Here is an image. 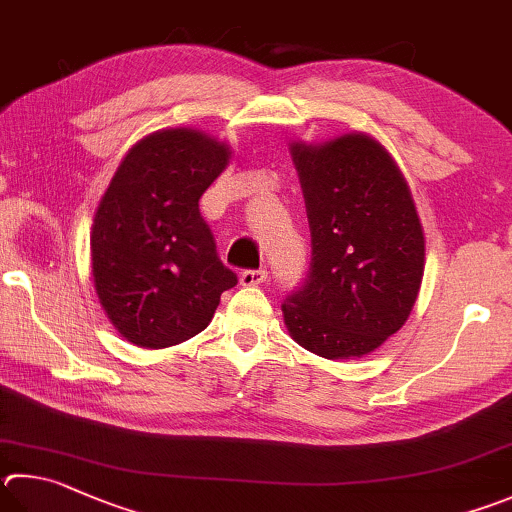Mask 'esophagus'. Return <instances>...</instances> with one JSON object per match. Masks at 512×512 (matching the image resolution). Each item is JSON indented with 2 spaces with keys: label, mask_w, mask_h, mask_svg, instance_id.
<instances>
[{
  "label": "esophagus",
  "mask_w": 512,
  "mask_h": 512,
  "mask_svg": "<svg viewBox=\"0 0 512 512\" xmlns=\"http://www.w3.org/2000/svg\"><path fill=\"white\" fill-rule=\"evenodd\" d=\"M268 280V273L264 268H257V271H244L239 275L241 286H259Z\"/></svg>",
  "instance_id": "obj_1"
}]
</instances>
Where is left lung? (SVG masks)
Listing matches in <instances>:
<instances>
[{
    "label": "left lung",
    "instance_id": "left-lung-1",
    "mask_svg": "<svg viewBox=\"0 0 512 512\" xmlns=\"http://www.w3.org/2000/svg\"><path fill=\"white\" fill-rule=\"evenodd\" d=\"M311 228L306 282L282 304L297 345L362 358L403 327L425 271V235L401 167L365 132L291 143Z\"/></svg>",
    "mask_w": 512,
    "mask_h": 512
}]
</instances>
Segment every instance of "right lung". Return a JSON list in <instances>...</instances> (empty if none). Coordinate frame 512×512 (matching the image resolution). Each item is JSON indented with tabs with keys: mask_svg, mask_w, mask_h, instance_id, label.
<instances>
[{
	"mask_svg": "<svg viewBox=\"0 0 512 512\" xmlns=\"http://www.w3.org/2000/svg\"><path fill=\"white\" fill-rule=\"evenodd\" d=\"M232 159L230 145L190 127L129 147L91 226V275L127 342L165 349L208 327L237 275L221 264L199 199Z\"/></svg>",
	"mask_w": 512,
	"mask_h": 512,
	"instance_id": "right-lung-1",
	"label": "right lung"
}]
</instances>
